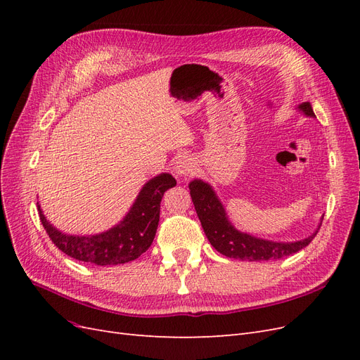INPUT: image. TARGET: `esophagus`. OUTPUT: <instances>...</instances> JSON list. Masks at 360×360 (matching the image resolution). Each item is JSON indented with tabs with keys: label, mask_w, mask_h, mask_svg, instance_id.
I'll list each match as a JSON object with an SVG mask.
<instances>
[{
	"label": "esophagus",
	"mask_w": 360,
	"mask_h": 360,
	"mask_svg": "<svg viewBox=\"0 0 360 360\" xmlns=\"http://www.w3.org/2000/svg\"><path fill=\"white\" fill-rule=\"evenodd\" d=\"M172 169L179 177H186V176H189V174H192V171L195 169V162L191 156L180 155V156H177L176 160H174Z\"/></svg>",
	"instance_id": "esophagus-1"
}]
</instances>
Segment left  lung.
Segmentation results:
<instances>
[{
    "instance_id": "8db88e82",
    "label": "left lung",
    "mask_w": 360,
    "mask_h": 360,
    "mask_svg": "<svg viewBox=\"0 0 360 360\" xmlns=\"http://www.w3.org/2000/svg\"><path fill=\"white\" fill-rule=\"evenodd\" d=\"M297 110L307 117H315L309 102L300 103ZM189 191L195 210H197L202 230L207 238H209L210 245L217 252L228 258L242 261H267L292 255L312 242V238L317 236L321 225L320 224L315 233L303 238V240L290 243L266 240V238L254 237L236 230L234 225L228 219L222 202L217 198L216 192L209 183L195 179L189 183Z\"/></svg>"
}]
</instances>
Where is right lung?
Listing matches in <instances>:
<instances>
[{
  "label": "right lung",
  "mask_w": 360,
  "mask_h": 360,
  "mask_svg": "<svg viewBox=\"0 0 360 360\" xmlns=\"http://www.w3.org/2000/svg\"><path fill=\"white\" fill-rule=\"evenodd\" d=\"M176 184V179L167 172L148 180L138 193L124 219L111 230L101 234H64L46 221L40 205H37L39 216L53 245L66 255L97 266L124 264L144 254L153 243L159 224L162 197Z\"/></svg>",
  "instance_id": "obj_1"
}]
</instances>
